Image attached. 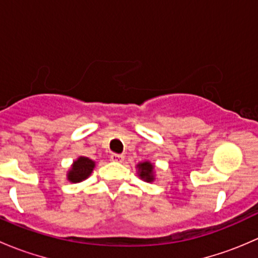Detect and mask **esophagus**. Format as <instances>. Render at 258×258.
I'll return each instance as SVG.
<instances>
[{"label": "esophagus", "mask_w": 258, "mask_h": 258, "mask_svg": "<svg viewBox=\"0 0 258 258\" xmlns=\"http://www.w3.org/2000/svg\"><path fill=\"white\" fill-rule=\"evenodd\" d=\"M110 158H111V161H113V162H122V161L124 160V156L123 155H116V153H112Z\"/></svg>", "instance_id": "1"}]
</instances>
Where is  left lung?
<instances>
[{"label":"left lung","mask_w":258,"mask_h":258,"mask_svg":"<svg viewBox=\"0 0 258 258\" xmlns=\"http://www.w3.org/2000/svg\"><path fill=\"white\" fill-rule=\"evenodd\" d=\"M136 168L137 175H139V177L141 178L142 181L151 183V182H153L156 179V168L155 165H153L151 161H142V162H139L136 165Z\"/></svg>","instance_id":"obj_1"}]
</instances>
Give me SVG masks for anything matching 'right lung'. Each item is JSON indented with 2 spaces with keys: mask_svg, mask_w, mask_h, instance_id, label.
<instances>
[{
  "mask_svg": "<svg viewBox=\"0 0 258 258\" xmlns=\"http://www.w3.org/2000/svg\"><path fill=\"white\" fill-rule=\"evenodd\" d=\"M95 167V161H92L88 157H85V156H80L77 160L72 162L71 167L67 171V181L71 182V183H80V182L85 181V179L90 177Z\"/></svg>",
  "mask_w": 258,
  "mask_h": 258,
  "instance_id": "obj_1",
  "label": "right lung"
}]
</instances>
